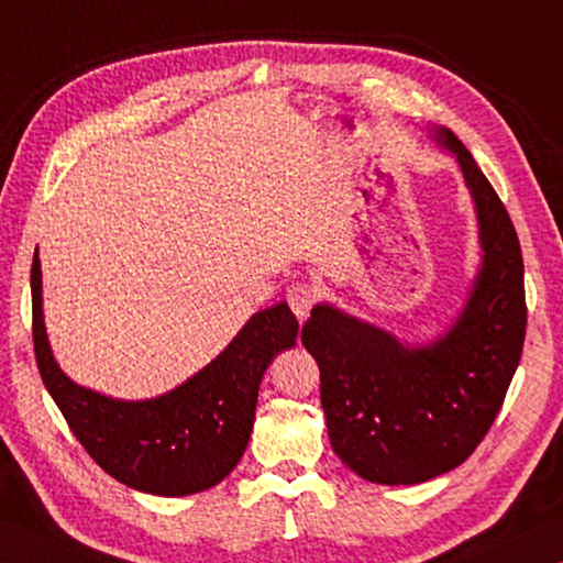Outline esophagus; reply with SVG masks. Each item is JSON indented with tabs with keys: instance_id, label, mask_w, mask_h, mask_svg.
I'll use <instances>...</instances> for the list:
<instances>
[{
	"instance_id": "obj_1",
	"label": "esophagus",
	"mask_w": 563,
	"mask_h": 563,
	"mask_svg": "<svg viewBox=\"0 0 563 563\" xmlns=\"http://www.w3.org/2000/svg\"><path fill=\"white\" fill-rule=\"evenodd\" d=\"M288 305L295 312V318L302 322L310 316L312 305H316V290H312L310 285H292V288L288 290Z\"/></svg>"
}]
</instances>
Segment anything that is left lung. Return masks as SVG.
<instances>
[{"label":"left lung","mask_w":563,"mask_h":563,"mask_svg":"<svg viewBox=\"0 0 563 563\" xmlns=\"http://www.w3.org/2000/svg\"><path fill=\"white\" fill-rule=\"evenodd\" d=\"M430 133L456 158L479 223L482 263L460 316L444 335L412 345L320 302L300 335L320 367L332 450L362 479L389 487L434 479L476 450L527 335L523 261L507 208L450 129Z\"/></svg>","instance_id":"obj_1"}]
</instances>
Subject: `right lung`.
<instances>
[{"label": "right lung", "mask_w": 563, "mask_h": 563, "mask_svg": "<svg viewBox=\"0 0 563 563\" xmlns=\"http://www.w3.org/2000/svg\"><path fill=\"white\" fill-rule=\"evenodd\" d=\"M34 352L46 389L76 440L113 479L158 497L216 487L251 440L263 373L295 345L288 302L255 312L221 355L184 385L151 399H113L76 385L56 365L42 310V263H32Z\"/></svg>", "instance_id": "add662e5"}]
</instances>
